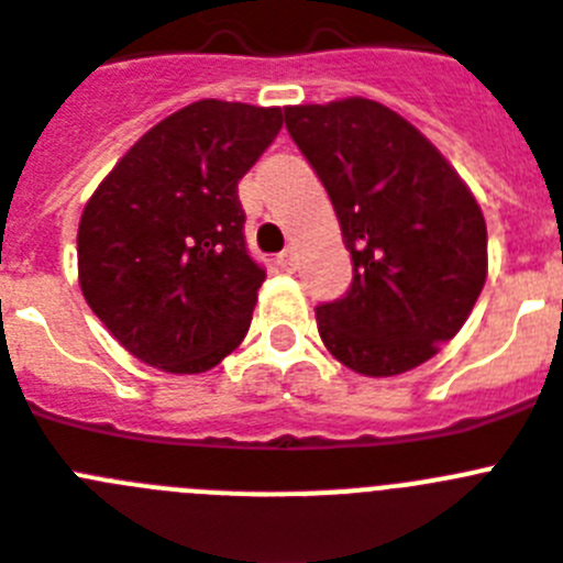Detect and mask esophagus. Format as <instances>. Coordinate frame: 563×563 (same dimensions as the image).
<instances>
[{"mask_svg": "<svg viewBox=\"0 0 563 563\" xmlns=\"http://www.w3.org/2000/svg\"><path fill=\"white\" fill-rule=\"evenodd\" d=\"M295 252H291V249H283L280 254H277V266L280 268H286V272H291V268H295Z\"/></svg>", "mask_w": 563, "mask_h": 563, "instance_id": "esophagus-1", "label": "esophagus"}]
</instances>
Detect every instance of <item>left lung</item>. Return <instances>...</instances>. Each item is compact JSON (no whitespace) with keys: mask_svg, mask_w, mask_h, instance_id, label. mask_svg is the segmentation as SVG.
Here are the masks:
<instances>
[{"mask_svg":"<svg viewBox=\"0 0 563 563\" xmlns=\"http://www.w3.org/2000/svg\"><path fill=\"white\" fill-rule=\"evenodd\" d=\"M283 113L352 254L346 295L314 309L325 349L369 377L415 369L455 338L484 289L478 202L427 136L380 102Z\"/></svg>","mask_w":563,"mask_h":563,"instance_id":"left-lung-1","label":"left lung"}]
</instances>
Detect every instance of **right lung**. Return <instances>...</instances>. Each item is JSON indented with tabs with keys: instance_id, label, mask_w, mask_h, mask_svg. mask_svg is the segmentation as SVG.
<instances>
[{
	"instance_id": "obj_1",
	"label": "right lung",
	"mask_w": 563,
	"mask_h": 563,
	"mask_svg": "<svg viewBox=\"0 0 563 563\" xmlns=\"http://www.w3.org/2000/svg\"><path fill=\"white\" fill-rule=\"evenodd\" d=\"M283 129L280 108L202 99L148 131L82 211L79 286L108 332L165 372L240 346L266 280L238 183Z\"/></svg>"
}]
</instances>
